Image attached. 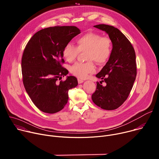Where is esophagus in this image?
Instances as JSON below:
<instances>
[{
  "mask_svg": "<svg viewBox=\"0 0 159 159\" xmlns=\"http://www.w3.org/2000/svg\"><path fill=\"white\" fill-rule=\"evenodd\" d=\"M78 82H79V84H82L84 82V80L80 79H78Z\"/></svg>",
  "mask_w": 159,
  "mask_h": 159,
  "instance_id": "1",
  "label": "esophagus"
}]
</instances>
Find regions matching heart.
<instances>
[{
	"instance_id": "b5f03b06",
	"label": "heart",
	"mask_w": 159,
	"mask_h": 159,
	"mask_svg": "<svg viewBox=\"0 0 159 159\" xmlns=\"http://www.w3.org/2000/svg\"><path fill=\"white\" fill-rule=\"evenodd\" d=\"M77 46L71 43L65 45L63 51L65 59L69 62L74 61L80 52L86 53L85 63L77 62L70 67V72L75 76L85 79L95 72L96 66L93 61L99 65L105 63L112 53V44L108 36H102L96 33H87L77 39Z\"/></svg>"
}]
</instances>
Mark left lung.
<instances>
[{"label":"left lung","mask_w":159,"mask_h":159,"mask_svg":"<svg viewBox=\"0 0 159 159\" xmlns=\"http://www.w3.org/2000/svg\"><path fill=\"white\" fill-rule=\"evenodd\" d=\"M106 32L112 43L109 60L96 76L102 80L97 82L92 95L95 104L105 110H114L127 99L137 76L136 55L128 38L114 26L98 25L94 26ZM106 83L105 86L100 84Z\"/></svg>","instance_id":"8db88e82"}]
</instances>
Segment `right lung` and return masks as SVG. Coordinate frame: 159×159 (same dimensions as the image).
Returning <instances> with one entry per match:
<instances>
[{
    "mask_svg": "<svg viewBox=\"0 0 159 159\" xmlns=\"http://www.w3.org/2000/svg\"><path fill=\"white\" fill-rule=\"evenodd\" d=\"M79 33L80 30L72 26L44 28L31 37L24 50L22 82L34 104L44 112L61 111L69 100V90L78 85L74 76L60 80L69 73L62 66L64 47Z\"/></svg>",
    "mask_w": 159,
    "mask_h": 159,
    "instance_id": "obj_1",
    "label": "right lung"
}]
</instances>
